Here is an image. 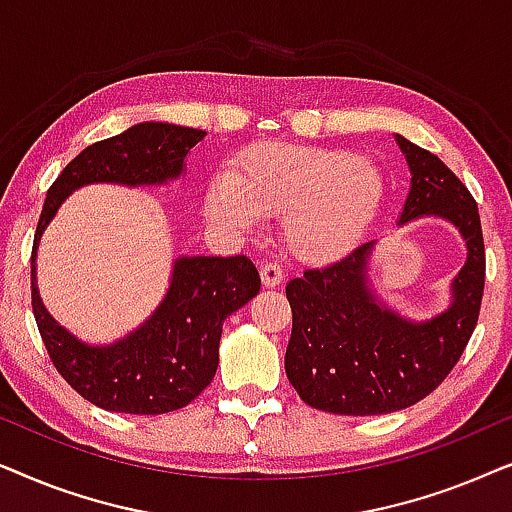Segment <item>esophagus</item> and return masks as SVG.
I'll use <instances>...</instances> for the list:
<instances>
[{
  "mask_svg": "<svg viewBox=\"0 0 512 512\" xmlns=\"http://www.w3.org/2000/svg\"><path fill=\"white\" fill-rule=\"evenodd\" d=\"M284 270L279 268L277 263H263L261 265V282L265 289H275V286L282 284Z\"/></svg>",
  "mask_w": 512,
  "mask_h": 512,
  "instance_id": "1",
  "label": "esophagus"
}]
</instances>
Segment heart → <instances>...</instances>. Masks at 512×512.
Returning <instances> with one entry per match:
<instances>
[{"mask_svg":"<svg viewBox=\"0 0 512 512\" xmlns=\"http://www.w3.org/2000/svg\"><path fill=\"white\" fill-rule=\"evenodd\" d=\"M380 165L347 149L263 142L235 158L207 188L214 221L242 235L284 216V242L300 261L326 265L359 247L380 212Z\"/></svg>","mask_w":512,"mask_h":512,"instance_id":"heart-1","label":"heart"}]
</instances>
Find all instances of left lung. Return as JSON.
<instances>
[{"instance_id": "8db88e82", "label": "left lung", "mask_w": 512, "mask_h": 512, "mask_svg": "<svg viewBox=\"0 0 512 512\" xmlns=\"http://www.w3.org/2000/svg\"><path fill=\"white\" fill-rule=\"evenodd\" d=\"M394 139L410 170L396 228L419 219L450 223L466 258L447 305L429 319H410L377 291L373 254L380 240L286 284L293 312L286 377L307 405L333 415H387L419 403L450 375L478 324L485 289L478 205L438 156L401 135Z\"/></svg>"}]
</instances>
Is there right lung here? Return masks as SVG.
Segmentation results:
<instances>
[{"instance_id": "right-lung-1", "label": "right lung", "mask_w": 512, "mask_h": 512, "mask_svg": "<svg viewBox=\"0 0 512 512\" xmlns=\"http://www.w3.org/2000/svg\"><path fill=\"white\" fill-rule=\"evenodd\" d=\"M205 130L144 121L83 149L46 193L32 247V310L58 373L97 408L163 415L186 408L214 380L223 321L261 291L247 256H177L167 291L149 317L114 342L81 340L46 310L37 249L69 195L83 186H167L186 177V158Z\"/></svg>"}]
</instances>
